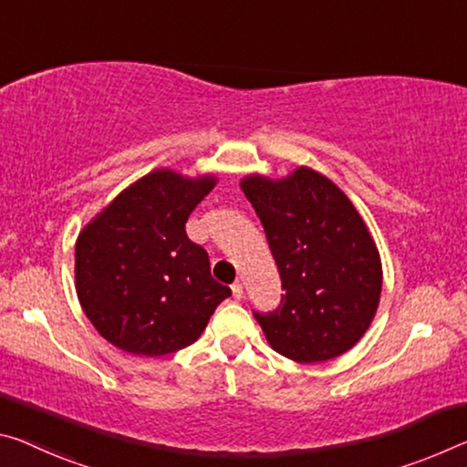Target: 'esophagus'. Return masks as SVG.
<instances>
[{
	"label": "esophagus",
	"mask_w": 467,
	"mask_h": 467,
	"mask_svg": "<svg viewBox=\"0 0 467 467\" xmlns=\"http://www.w3.org/2000/svg\"><path fill=\"white\" fill-rule=\"evenodd\" d=\"M233 297L236 299V301H241L243 299V285L241 283H233Z\"/></svg>",
	"instance_id": "1"
}]
</instances>
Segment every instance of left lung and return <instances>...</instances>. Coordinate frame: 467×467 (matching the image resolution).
I'll use <instances>...</instances> for the list:
<instances>
[{"label": "left lung", "instance_id": "obj_1", "mask_svg": "<svg viewBox=\"0 0 467 467\" xmlns=\"http://www.w3.org/2000/svg\"><path fill=\"white\" fill-rule=\"evenodd\" d=\"M241 189L262 222L285 291L274 312H254L272 349L299 364L349 351L382 291L379 249L349 197L306 166L283 181L247 176Z\"/></svg>", "mask_w": 467, "mask_h": 467}]
</instances>
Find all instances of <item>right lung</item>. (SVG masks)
<instances>
[{"label":"right lung","instance_id":"1","mask_svg":"<svg viewBox=\"0 0 467 467\" xmlns=\"http://www.w3.org/2000/svg\"><path fill=\"white\" fill-rule=\"evenodd\" d=\"M216 184L155 170L124 189L77 241V293L99 335L118 349L160 358L199 338L231 288L184 224Z\"/></svg>","mask_w":467,"mask_h":467}]
</instances>
